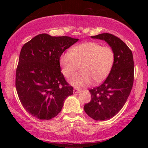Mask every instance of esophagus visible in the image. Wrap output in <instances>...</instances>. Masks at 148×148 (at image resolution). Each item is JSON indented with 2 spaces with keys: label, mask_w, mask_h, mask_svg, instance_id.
<instances>
[{
  "label": "esophagus",
  "mask_w": 148,
  "mask_h": 148,
  "mask_svg": "<svg viewBox=\"0 0 148 148\" xmlns=\"http://www.w3.org/2000/svg\"><path fill=\"white\" fill-rule=\"evenodd\" d=\"M80 90L79 88H75L73 89V92L74 93H78L79 92Z\"/></svg>",
  "instance_id": "1"
}]
</instances>
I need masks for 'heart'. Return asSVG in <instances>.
Masks as SVG:
<instances>
[{
	"label": "heart",
	"mask_w": 148,
	"mask_h": 148,
	"mask_svg": "<svg viewBox=\"0 0 148 148\" xmlns=\"http://www.w3.org/2000/svg\"><path fill=\"white\" fill-rule=\"evenodd\" d=\"M114 59V50L110 46L88 42L62 54L60 64L66 78H70L79 66L81 71L71 79L70 83L84 87L89 86L92 81L100 83L104 80L112 70Z\"/></svg>",
	"instance_id": "heart-1"
}]
</instances>
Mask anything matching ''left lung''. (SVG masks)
Listing matches in <instances>:
<instances>
[{"mask_svg": "<svg viewBox=\"0 0 148 148\" xmlns=\"http://www.w3.org/2000/svg\"><path fill=\"white\" fill-rule=\"evenodd\" d=\"M91 37L105 40L114 50L115 59L104 82L89 90L92 98L84 108L94 120H108L121 110L131 93L134 80L133 54L126 44L113 34L104 33Z\"/></svg>", "mask_w": 148, "mask_h": 148, "instance_id": "obj_1", "label": "left lung"}]
</instances>
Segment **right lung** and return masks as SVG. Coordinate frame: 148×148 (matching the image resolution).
<instances>
[{
  "label": "right lung",
  "instance_id": "obj_1",
  "mask_svg": "<svg viewBox=\"0 0 148 148\" xmlns=\"http://www.w3.org/2000/svg\"><path fill=\"white\" fill-rule=\"evenodd\" d=\"M78 41L69 36L41 34L25 43L20 52L15 87L22 106L40 120H50L60 112L73 94L60 66V57Z\"/></svg>",
  "mask_w": 148,
  "mask_h": 148
}]
</instances>
